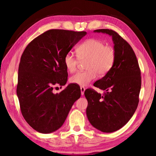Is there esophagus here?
Here are the masks:
<instances>
[{
    "mask_svg": "<svg viewBox=\"0 0 156 156\" xmlns=\"http://www.w3.org/2000/svg\"><path fill=\"white\" fill-rule=\"evenodd\" d=\"M84 90H85V88L84 87H80V91H81V95L83 96L84 93Z\"/></svg>",
    "mask_w": 156,
    "mask_h": 156,
    "instance_id": "esophagus-1",
    "label": "esophagus"
}]
</instances>
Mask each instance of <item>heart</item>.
<instances>
[{"instance_id":"1","label":"heart","mask_w":156,"mask_h":156,"mask_svg":"<svg viewBox=\"0 0 156 156\" xmlns=\"http://www.w3.org/2000/svg\"><path fill=\"white\" fill-rule=\"evenodd\" d=\"M77 56L68 52L64 57V64L68 72H75L80 61L85 62L84 72H78L69 78L70 83L80 86H87L96 78L97 75L104 76L114 65L116 54L114 48L106 45L99 39L91 38L79 44Z\"/></svg>"}]
</instances>
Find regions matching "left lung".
Instances as JSON below:
<instances>
[{
  "label": "left lung",
  "mask_w": 156,
  "mask_h": 156,
  "mask_svg": "<svg viewBox=\"0 0 156 156\" xmlns=\"http://www.w3.org/2000/svg\"><path fill=\"white\" fill-rule=\"evenodd\" d=\"M94 31L112 36L116 58L110 72L94 84L106 92L101 96L93 89L84 91L88 101L87 116L95 128L111 133L125 126L135 113L141 89V72L132 47L116 31L109 29Z\"/></svg>",
  "instance_id": "left-lung-1"
}]
</instances>
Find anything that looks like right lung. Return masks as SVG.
I'll list each match as a JSON object with an SVG mask.
<instances>
[{
  "instance_id": "right-lung-1",
  "label": "right lung",
  "mask_w": 156,
  "mask_h": 156,
  "mask_svg": "<svg viewBox=\"0 0 156 156\" xmlns=\"http://www.w3.org/2000/svg\"><path fill=\"white\" fill-rule=\"evenodd\" d=\"M86 34L84 31L50 30L31 41L21 56L16 93L23 118L38 132L50 133L61 127L80 97V89L73 84L59 94L53 89L67 83L64 57Z\"/></svg>"
}]
</instances>
